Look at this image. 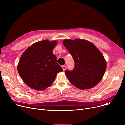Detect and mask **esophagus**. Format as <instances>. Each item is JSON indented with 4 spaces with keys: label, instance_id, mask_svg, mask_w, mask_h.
Masks as SVG:
<instances>
[{
    "label": "esophagus",
    "instance_id": "obj_1",
    "mask_svg": "<svg viewBox=\"0 0 125 125\" xmlns=\"http://www.w3.org/2000/svg\"><path fill=\"white\" fill-rule=\"evenodd\" d=\"M62 68L63 69V71H64V70H65V69H66V67L65 66H62Z\"/></svg>",
    "mask_w": 125,
    "mask_h": 125
}]
</instances>
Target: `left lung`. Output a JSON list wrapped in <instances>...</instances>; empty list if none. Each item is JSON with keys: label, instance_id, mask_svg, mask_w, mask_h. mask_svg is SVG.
I'll use <instances>...</instances> for the list:
<instances>
[{"label": "left lung", "instance_id": "obj_1", "mask_svg": "<svg viewBox=\"0 0 125 125\" xmlns=\"http://www.w3.org/2000/svg\"><path fill=\"white\" fill-rule=\"evenodd\" d=\"M63 44L75 63L73 70L65 71L70 82L82 90L95 86L102 80L106 69V62L101 52L85 40L65 39Z\"/></svg>", "mask_w": 125, "mask_h": 125}]
</instances>
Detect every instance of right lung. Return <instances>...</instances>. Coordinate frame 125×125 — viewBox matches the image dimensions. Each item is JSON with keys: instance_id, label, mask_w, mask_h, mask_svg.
<instances>
[{"instance_id": "add662e5", "label": "right lung", "mask_w": 125, "mask_h": 125, "mask_svg": "<svg viewBox=\"0 0 125 125\" xmlns=\"http://www.w3.org/2000/svg\"><path fill=\"white\" fill-rule=\"evenodd\" d=\"M56 41L43 40L32 44L22 55L17 69L25 83L35 90L51 86L56 74L63 69L57 62L52 50Z\"/></svg>"}]
</instances>
